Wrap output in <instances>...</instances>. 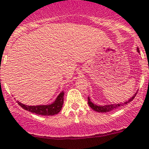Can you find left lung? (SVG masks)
<instances>
[{
  "label": "left lung",
  "instance_id": "8db88e82",
  "mask_svg": "<svg viewBox=\"0 0 149 149\" xmlns=\"http://www.w3.org/2000/svg\"><path fill=\"white\" fill-rule=\"evenodd\" d=\"M137 52L140 54V50H139L138 48L137 49ZM136 94H137V92H135V93L132 95V97H131L129 100H127L126 101L123 102V103H113V104L112 103H111V104L102 105V106H100V105H97V104H95V103H94L91 100V99H90L89 97H88V104L89 105L90 107L93 109V110H95V111H97V112H103H103H109V111H113V110H114V109H117L120 107H122V106H125V105H126L127 103H130L131 101H132V100H133L134 98L135 97V96H136Z\"/></svg>",
  "mask_w": 149,
  "mask_h": 149
}]
</instances>
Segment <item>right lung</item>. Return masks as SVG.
Instances as JSON below:
<instances>
[{
    "label": "right lung",
    "mask_w": 149,
    "mask_h": 149,
    "mask_svg": "<svg viewBox=\"0 0 149 149\" xmlns=\"http://www.w3.org/2000/svg\"><path fill=\"white\" fill-rule=\"evenodd\" d=\"M64 91H61L56 97L53 103L47 105H38V106H27L20 102L17 101L18 105L26 111L38 114V115L50 116L57 114L61 111L63 105Z\"/></svg>",
    "instance_id": "add662e5"
}]
</instances>
